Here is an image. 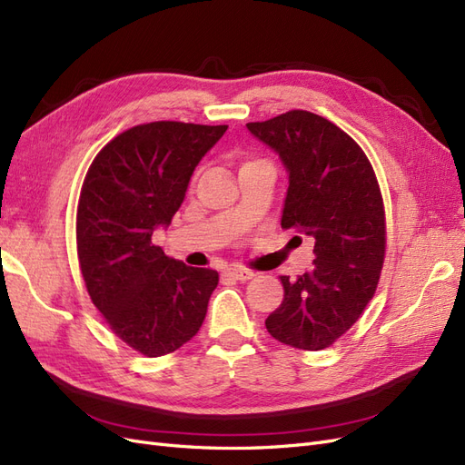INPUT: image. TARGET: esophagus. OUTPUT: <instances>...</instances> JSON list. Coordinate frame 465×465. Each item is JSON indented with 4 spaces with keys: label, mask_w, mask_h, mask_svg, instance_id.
Returning <instances> with one entry per match:
<instances>
[{
    "label": "esophagus",
    "mask_w": 465,
    "mask_h": 465,
    "mask_svg": "<svg viewBox=\"0 0 465 465\" xmlns=\"http://www.w3.org/2000/svg\"><path fill=\"white\" fill-rule=\"evenodd\" d=\"M228 278H233V280H239V282H247V280H251L252 276H254V272H251V271H247V268H228L226 272Z\"/></svg>",
    "instance_id": "34e87169"
}]
</instances>
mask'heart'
<instances>
[{
	"mask_svg": "<svg viewBox=\"0 0 465 465\" xmlns=\"http://www.w3.org/2000/svg\"><path fill=\"white\" fill-rule=\"evenodd\" d=\"M249 163H251V162H249Z\"/></svg>",
	"mask_w": 465,
	"mask_h": 465,
	"instance_id": "1",
	"label": "heart"
}]
</instances>
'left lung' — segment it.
Segmentation results:
<instances>
[{
	"label": "left lung",
	"instance_id": "left-lung-1",
	"mask_svg": "<svg viewBox=\"0 0 465 465\" xmlns=\"http://www.w3.org/2000/svg\"><path fill=\"white\" fill-rule=\"evenodd\" d=\"M247 129L288 172L282 228L314 239L312 271L283 286L266 331L286 346L319 351L361 317L381 278L386 251L382 194L365 153L328 119L292 110Z\"/></svg>",
	"mask_w": 465,
	"mask_h": 465
}]
</instances>
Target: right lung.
I'll return each mask as SVG.
<instances>
[{
	"label": "right lung",
	"instance_id": "obj_1",
	"mask_svg": "<svg viewBox=\"0 0 465 465\" xmlns=\"http://www.w3.org/2000/svg\"><path fill=\"white\" fill-rule=\"evenodd\" d=\"M228 125L153 122L117 134L86 172L77 208L81 272L96 309L129 348L160 357L206 317L218 272L153 245L185 199L197 163Z\"/></svg>",
	"mask_w": 465,
	"mask_h": 465
}]
</instances>
